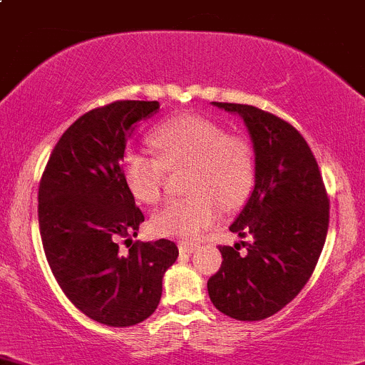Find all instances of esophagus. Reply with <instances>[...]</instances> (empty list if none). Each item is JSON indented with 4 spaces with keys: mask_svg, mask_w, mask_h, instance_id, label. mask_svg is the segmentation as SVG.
Listing matches in <instances>:
<instances>
[{
    "mask_svg": "<svg viewBox=\"0 0 365 365\" xmlns=\"http://www.w3.org/2000/svg\"><path fill=\"white\" fill-rule=\"evenodd\" d=\"M197 244L195 242H186V240H182V242H179V250L182 251V253H193L195 250H197Z\"/></svg>",
    "mask_w": 365,
    "mask_h": 365,
    "instance_id": "obj_1",
    "label": "esophagus"
}]
</instances>
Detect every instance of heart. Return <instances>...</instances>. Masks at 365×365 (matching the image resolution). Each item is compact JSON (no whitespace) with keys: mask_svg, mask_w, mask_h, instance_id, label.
<instances>
[{"mask_svg":"<svg viewBox=\"0 0 365 365\" xmlns=\"http://www.w3.org/2000/svg\"><path fill=\"white\" fill-rule=\"evenodd\" d=\"M160 156L130 149L123 156L128 190L144 204H156L168 168L190 167V197L168 200L151 217V227L165 237L193 239L217 220L220 205L237 209L255 182L253 149L244 138L225 135L223 128L202 115H179L151 135Z\"/></svg>","mask_w":365,"mask_h":365,"instance_id":"1","label":"heart"}]
</instances>
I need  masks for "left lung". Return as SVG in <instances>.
<instances>
[{
	"label": "left lung",
	"instance_id": "left-lung-1",
	"mask_svg": "<svg viewBox=\"0 0 365 365\" xmlns=\"http://www.w3.org/2000/svg\"><path fill=\"white\" fill-rule=\"evenodd\" d=\"M242 118L255 151V187L230 225L251 242L220 246V270L209 277L210 302L227 317L258 322L272 317L309 281L329 230V197L320 168L290 123L253 105L220 103Z\"/></svg>",
	"mask_w": 365,
	"mask_h": 365
}]
</instances>
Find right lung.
<instances>
[{
	"label": "right lung",
	"instance_id": "obj_1",
	"mask_svg": "<svg viewBox=\"0 0 365 365\" xmlns=\"http://www.w3.org/2000/svg\"><path fill=\"white\" fill-rule=\"evenodd\" d=\"M158 101H114L86 112L61 135L38 187V223L56 281L77 309L108 327H131L156 311L161 281L178 260L172 240L131 242L144 214L123 178L135 125ZM130 242L126 254L118 240Z\"/></svg>",
	"mask_w": 365,
	"mask_h": 365
}]
</instances>
